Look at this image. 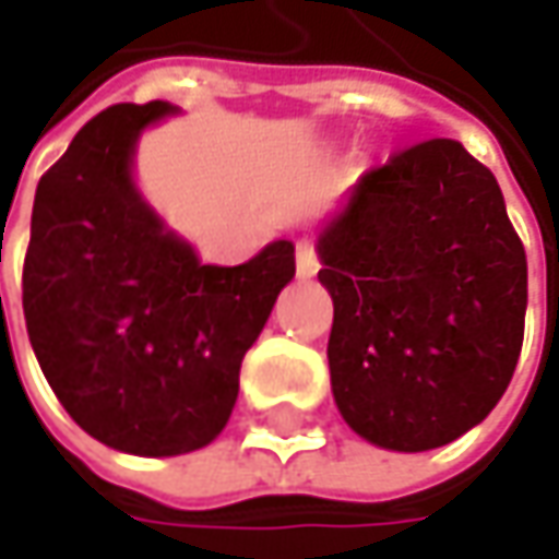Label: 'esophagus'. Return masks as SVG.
<instances>
[{"mask_svg": "<svg viewBox=\"0 0 559 559\" xmlns=\"http://www.w3.org/2000/svg\"><path fill=\"white\" fill-rule=\"evenodd\" d=\"M295 267H298V276H301V280H311L313 273L320 270V258H317V251H313V242H308V239H301V242H298V251H295Z\"/></svg>", "mask_w": 559, "mask_h": 559, "instance_id": "esophagus-1", "label": "esophagus"}]
</instances>
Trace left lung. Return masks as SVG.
<instances>
[{
  "mask_svg": "<svg viewBox=\"0 0 559 559\" xmlns=\"http://www.w3.org/2000/svg\"><path fill=\"white\" fill-rule=\"evenodd\" d=\"M338 414L389 451L461 439L507 392L526 326V248L501 186L457 140L367 170L320 229Z\"/></svg>",
  "mask_w": 559,
  "mask_h": 559,
  "instance_id": "1",
  "label": "left lung"
}]
</instances>
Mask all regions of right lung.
Segmentation results:
<instances>
[{"mask_svg":"<svg viewBox=\"0 0 559 559\" xmlns=\"http://www.w3.org/2000/svg\"><path fill=\"white\" fill-rule=\"evenodd\" d=\"M167 102L111 105L43 174L24 258V320L55 397L83 432L140 454L221 436L239 367L295 276L280 239L239 267L202 264L133 183V152Z\"/></svg>","mask_w":559,"mask_h":559,"instance_id":"add662e5","label":"right lung"}]
</instances>
